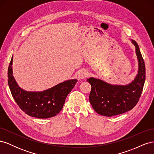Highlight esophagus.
<instances>
[{
  "label": "esophagus",
  "mask_w": 154,
  "mask_h": 154,
  "mask_svg": "<svg viewBox=\"0 0 154 154\" xmlns=\"http://www.w3.org/2000/svg\"><path fill=\"white\" fill-rule=\"evenodd\" d=\"M88 72L85 69H82L78 73V77L80 80H83V79H85L88 76Z\"/></svg>",
  "instance_id": "34e87169"
}]
</instances>
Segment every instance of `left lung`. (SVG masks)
<instances>
[{"mask_svg": "<svg viewBox=\"0 0 154 154\" xmlns=\"http://www.w3.org/2000/svg\"><path fill=\"white\" fill-rule=\"evenodd\" d=\"M136 48L138 71L134 80L127 85H112L93 77L87 81L91 85L89 101L97 114L111 117L132 110L138 102L145 82V66L137 42Z\"/></svg>", "mask_w": 154, "mask_h": 154, "instance_id": "1", "label": "left lung"}]
</instances>
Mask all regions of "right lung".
Instances as JSON below:
<instances>
[{
  "mask_svg": "<svg viewBox=\"0 0 154 154\" xmlns=\"http://www.w3.org/2000/svg\"><path fill=\"white\" fill-rule=\"evenodd\" d=\"M13 58L12 57L8 71V85L17 105L32 117L47 119L57 116L78 80H66L43 91H26L19 87L13 76Z\"/></svg>",
  "mask_w": 154,
  "mask_h": 154,
  "instance_id": "obj_1",
  "label": "right lung"
}]
</instances>
